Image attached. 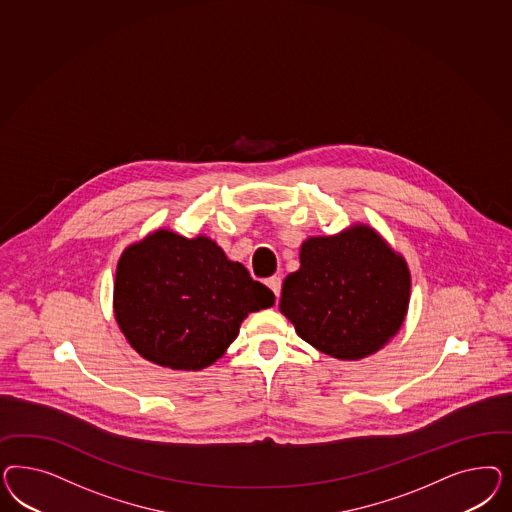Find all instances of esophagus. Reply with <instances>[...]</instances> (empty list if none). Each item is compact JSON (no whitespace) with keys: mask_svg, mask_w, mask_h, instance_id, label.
Instances as JSON below:
<instances>
[{"mask_svg":"<svg viewBox=\"0 0 512 512\" xmlns=\"http://www.w3.org/2000/svg\"><path fill=\"white\" fill-rule=\"evenodd\" d=\"M266 285H268V289L276 295V298H279V293H281V278H279V276H272V278L266 279Z\"/></svg>","mask_w":512,"mask_h":512,"instance_id":"34e87169","label":"esophagus"}]
</instances>
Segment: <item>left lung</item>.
<instances>
[{
	"label": "left lung",
	"mask_w": 512,
	"mask_h": 512,
	"mask_svg": "<svg viewBox=\"0 0 512 512\" xmlns=\"http://www.w3.org/2000/svg\"><path fill=\"white\" fill-rule=\"evenodd\" d=\"M409 291L405 259L372 227L358 223L302 244L300 268L283 281L279 310L321 353L358 360L396 336Z\"/></svg>",
	"instance_id": "1"
}]
</instances>
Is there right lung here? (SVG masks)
<instances>
[{
  "instance_id": "1",
  "label": "right lung",
  "mask_w": 512,
  "mask_h": 512,
  "mask_svg": "<svg viewBox=\"0 0 512 512\" xmlns=\"http://www.w3.org/2000/svg\"><path fill=\"white\" fill-rule=\"evenodd\" d=\"M274 300L214 240L169 229L125 249L114 279V317L125 340L157 366L186 372L214 364L249 313Z\"/></svg>"
}]
</instances>
